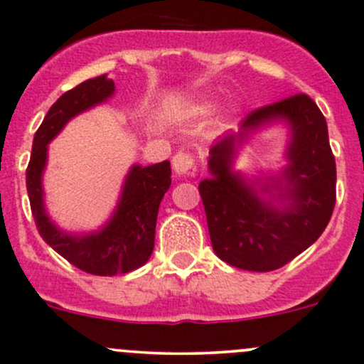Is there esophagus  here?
Here are the masks:
<instances>
[{"instance_id": "34e87169", "label": "esophagus", "mask_w": 364, "mask_h": 364, "mask_svg": "<svg viewBox=\"0 0 364 364\" xmlns=\"http://www.w3.org/2000/svg\"><path fill=\"white\" fill-rule=\"evenodd\" d=\"M193 167H196V159H193L192 153L179 151L176 153L174 159H172V168H174L176 174L179 176L192 174Z\"/></svg>"}]
</instances>
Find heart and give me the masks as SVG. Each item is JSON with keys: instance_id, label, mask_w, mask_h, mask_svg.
<instances>
[{"instance_id": "obj_1", "label": "heart", "mask_w": 364, "mask_h": 364, "mask_svg": "<svg viewBox=\"0 0 364 364\" xmlns=\"http://www.w3.org/2000/svg\"><path fill=\"white\" fill-rule=\"evenodd\" d=\"M209 109H211V105H209V104H203V105H197L196 111L200 112V114H205V112H209Z\"/></svg>"}]
</instances>
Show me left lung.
Listing matches in <instances>:
<instances>
[{"mask_svg":"<svg viewBox=\"0 0 364 364\" xmlns=\"http://www.w3.org/2000/svg\"><path fill=\"white\" fill-rule=\"evenodd\" d=\"M273 120L291 127L288 167L255 189L232 171L237 148ZM211 178L199 183L213 250L247 271H274L318 240L336 203V164L321 109L299 93L248 114L209 149ZM268 197L266 198L265 196Z\"/></svg>","mask_w":364,"mask_h":364,"instance_id":"8db88e82","label":"left lung"}]
</instances>
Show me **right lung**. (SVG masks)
I'll list each match as a JSON object with an SVG mask.
<instances>
[{
  "label": "right lung",
  "instance_id": "1",
  "mask_svg": "<svg viewBox=\"0 0 364 364\" xmlns=\"http://www.w3.org/2000/svg\"><path fill=\"white\" fill-rule=\"evenodd\" d=\"M114 82L107 75L87 79L73 90L61 95L33 139L31 159L26 171L29 204L36 229L49 247L61 257L98 277L130 273L144 266L155 248V229L159 208L171 186V164L134 165L124 179L119 203L112 218L97 232L68 234L58 229L47 216L43 204L42 174L47 164V144L63 130L65 124L77 114L87 111L112 97Z\"/></svg>",
  "mask_w": 364,
  "mask_h": 364
}]
</instances>
